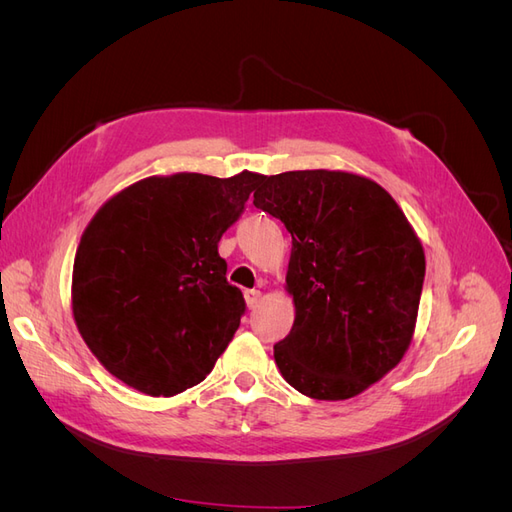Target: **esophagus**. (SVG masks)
Instances as JSON below:
<instances>
[{"label":"esophagus","mask_w":512,"mask_h":512,"mask_svg":"<svg viewBox=\"0 0 512 512\" xmlns=\"http://www.w3.org/2000/svg\"><path fill=\"white\" fill-rule=\"evenodd\" d=\"M243 297H245L247 307H250V309H256V307H258V303H260V290H245V292H243Z\"/></svg>","instance_id":"obj_1"}]
</instances>
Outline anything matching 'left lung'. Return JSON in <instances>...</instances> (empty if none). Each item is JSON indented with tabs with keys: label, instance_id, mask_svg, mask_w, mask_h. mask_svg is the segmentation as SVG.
<instances>
[{
	"label": "left lung",
	"instance_id": "obj_1",
	"mask_svg": "<svg viewBox=\"0 0 512 512\" xmlns=\"http://www.w3.org/2000/svg\"><path fill=\"white\" fill-rule=\"evenodd\" d=\"M254 205L292 237L290 333L273 346L284 380L312 399H350L412 342L425 252L382 185L344 170L262 175Z\"/></svg>",
	"mask_w": 512,
	"mask_h": 512
}]
</instances>
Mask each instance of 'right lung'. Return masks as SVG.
Instances as JSON below:
<instances>
[{
  "label": "right lung",
  "mask_w": 512,
  "mask_h": 512,
  "mask_svg": "<svg viewBox=\"0 0 512 512\" xmlns=\"http://www.w3.org/2000/svg\"><path fill=\"white\" fill-rule=\"evenodd\" d=\"M262 175L147 177L98 209L72 269V314L115 378L173 397L207 378L245 312L218 254Z\"/></svg>",
  "instance_id": "1"
}]
</instances>
